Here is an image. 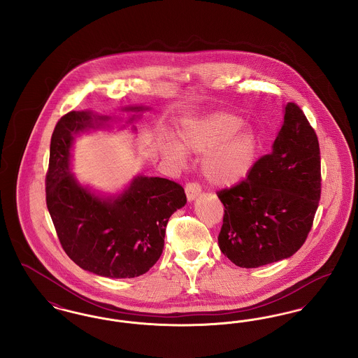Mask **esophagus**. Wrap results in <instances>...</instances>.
I'll list each match as a JSON object with an SVG mask.
<instances>
[{"instance_id":"esophagus-1","label":"esophagus","mask_w":358,"mask_h":358,"mask_svg":"<svg viewBox=\"0 0 358 358\" xmlns=\"http://www.w3.org/2000/svg\"><path fill=\"white\" fill-rule=\"evenodd\" d=\"M185 193H187V200L193 201L201 193V187L197 182H187L185 185Z\"/></svg>"}]
</instances>
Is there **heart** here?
Here are the masks:
<instances>
[{
    "label": "heart",
    "instance_id": "b5f03b06",
    "mask_svg": "<svg viewBox=\"0 0 358 358\" xmlns=\"http://www.w3.org/2000/svg\"><path fill=\"white\" fill-rule=\"evenodd\" d=\"M243 120L217 113L190 123L181 133L180 144L169 142L166 153L182 161L187 152L204 154L201 168L205 178L216 187H231L241 181L254 166L259 148L251 129H241Z\"/></svg>",
    "mask_w": 358,
    "mask_h": 358
}]
</instances>
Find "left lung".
Returning <instances> with one entry per match:
<instances>
[{"instance_id": "left-lung-1", "label": "left lung", "mask_w": 358, "mask_h": 358, "mask_svg": "<svg viewBox=\"0 0 358 358\" xmlns=\"http://www.w3.org/2000/svg\"><path fill=\"white\" fill-rule=\"evenodd\" d=\"M321 181L317 134L301 107L289 102L273 152L256 161L247 178L217 192L222 254L243 268L294 255L311 231Z\"/></svg>"}]
</instances>
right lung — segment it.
Segmentation results:
<instances>
[{"label": "right lung", "instance_id": "obj_1", "mask_svg": "<svg viewBox=\"0 0 358 358\" xmlns=\"http://www.w3.org/2000/svg\"><path fill=\"white\" fill-rule=\"evenodd\" d=\"M94 120L90 113L71 111L56 123L47 206L63 250L80 268L106 278H136L159 259L166 224L187 196L180 184L159 177H136L123 194L108 200L78 185L69 171L72 134L92 127Z\"/></svg>", "mask_w": 358, "mask_h": 358}]
</instances>
